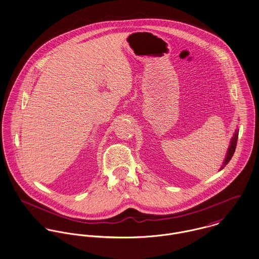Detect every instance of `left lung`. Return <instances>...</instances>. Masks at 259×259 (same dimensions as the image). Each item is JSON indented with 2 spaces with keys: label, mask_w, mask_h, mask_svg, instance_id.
I'll list each match as a JSON object with an SVG mask.
<instances>
[{
  "label": "left lung",
  "mask_w": 259,
  "mask_h": 259,
  "mask_svg": "<svg viewBox=\"0 0 259 259\" xmlns=\"http://www.w3.org/2000/svg\"><path fill=\"white\" fill-rule=\"evenodd\" d=\"M238 137H239V130H236V132H235V134H234V137H233V139L231 141V145H230L229 151H228V153H227L226 159H225V161H224V163H223L221 169H223V168L229 163V161L231 160V159L233 158V155L235 154V151H236V148H237Z\"/></svg>",
  "instance_id": "obj_1"
}]
</instances>
